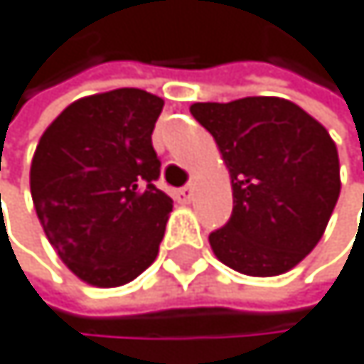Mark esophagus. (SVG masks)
<instances>
[{"mask_svg":"<svg viewBox=\"0 0 364 364\" xmlns=\"http://www.w3.org/2000/svg\"><path fill=\"white\" fill-rule=\"evenodd\" d=\"M193 193H196V188L188 184V186H184V188H178L176 191V200L180 202V204H188L193 200Z\"/></svg>","mask_w":364,"mask_h":364,"instance_id":"34e87169","label":"esophagus"}]
</instances>
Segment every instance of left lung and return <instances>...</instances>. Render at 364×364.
<instances>
[{
  "mask_svg": "<svg viewBox=\"0 0 364 364\" xmlns=\"http://www.w3.org/2000/svg\"><path fill=\"white\" fill-rule=\"evenodd\" d=\"M233 188V213L209 235L215 258L253 278L287 274L320 242L341 196V162L327 129L282 97L198 102Z\"/></svg>",
  "mask_w": 364,
  "mask_h": 364,
  "instance_id": "1",
  "label": "left lung"
}]
</instances>
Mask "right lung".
Listing matches in <instances>:
<instances>
[{
    "label": "right lung",
    "instance_id": "add662e5",
    "mask_svg": "<svg viewBox=\"0 0 364 364\" xmlns=\"http://www.w3.org/2000/svg\"><path fill=\"white\" fill-rule=\"evenodd\" d=\"M164 100L139 88L88 95L53 119L31 162L48 242L80 280L111 289L158 258L173 200L153 182L151 135Z\"/></svg>",
    "mask_w": 364,
    "mask_h": 364
}]
</instances>
